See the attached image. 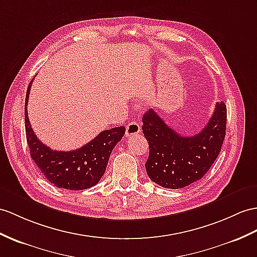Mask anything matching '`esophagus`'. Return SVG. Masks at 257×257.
Masks as SVG:
<instances>
[{
	"mask_svg": "<svg viewBox=\"0 0 257 257\" xmlns=\"http://www.w3.org/2000/svg\"><path fill=\"white\" fill-rule=\"evenodd\" d=\"M141 132V126L139 122L136 121H132L127 124L126 126V136H133L139 134Z\"/></svg>",
	"mask_w": 257,
	"mask_h": 257,
	"instance_id": "esophagus-1",
	"label": "esophagus"
}]
</instances>
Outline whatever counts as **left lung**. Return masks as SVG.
<instances>
[{
	"label": "left lung",
	"mask_w": 257,
	"mask_h": 257,
	"mask_svg": "<svg viewBox=\"0 0 257 257\" xmlns=\"http://www.w3.org/2000/svg\"><path fill=\"white\" fill-rule=\"evenodd\" d=\"M227 107L217 102L207 125L194 136H181L149 109L143 116L148 142L145 164L153 182L166 189H182L201 180L217 159L226 136Z\"/></svg>",
	"instance_id": "obj_1"
}]
</instances>
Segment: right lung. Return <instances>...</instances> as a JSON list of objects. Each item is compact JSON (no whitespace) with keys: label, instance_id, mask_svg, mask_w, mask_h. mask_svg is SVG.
I'll list each match as a JSON object with an SVG mask.
<instances>
[{"label":"right lung","instance_id":"obj_1","mask_svg":"<svg viewBox=\"0 0 257 257\" xmlns=\"http://www.w3.org/2000/svg\"><path fill=\"white\" fill-rule=\"evenodd\" d=\"M30 81L25 104V126L30 156L45 178L56 187L65 190H86L96 185L105 172L112 150L122 140L124 126L105 130L86 145L71 152H58L39 141L28 118L27 102Z\"/></svg>","mask_w":257,"mask_h":257}]
</instances>
